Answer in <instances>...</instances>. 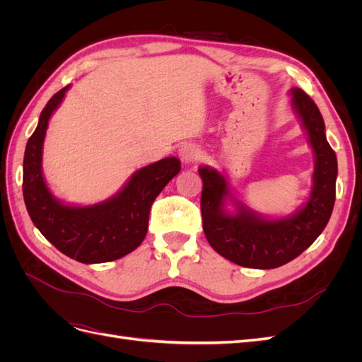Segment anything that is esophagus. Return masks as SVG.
I'll return each instance as SVG.
<instances>
[{"mask_svg": "<svg viewBox=\"0 0 362 362\" xmlns=\"http://www.w3.org/2000/svg\"><path fill=\"white\" fill-rule=\"evenodd\" d=\"M180 157L185 164H192V163H196L201 158V151H199L198 146L193 145V144H185L180 149Z\"/></svg>", "mask_w": 362, "mask_h": 362, "instance_id": "obj_1", "label": "esophagus"}]
</instances>
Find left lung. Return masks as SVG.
Instances as JSON below:
<instances>
[{"label":"left lung","mask_w":362,"mask_h":362,"mask_svg":"<svg viewBox=\"0 0 362 362\" xmlns=\"http://www.w3.org/2000/svg\"><path fill=\"white\" fill-rule=\"evenodd\" d=\"M290 96L314 152L313 189L299 210L279 218L261 216L235 199L217 169H198L204 182L201 211L205 237L217 254L238 266L275 269L287 264L315 242L334 210L338 166L335 152L326 140L323 117L302 89L294 87ZM226 200L235 204L233 214L226 210Z\"/></svg>","instance_id":"1"}]
</instances>
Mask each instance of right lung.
<instances>
[{"label":"right lung","mask_w":362,"mask_h":362,"mask_svg":"<svg viewBox=\"0 0 362 362\" xmlns=\"http://www.w3.org/2000/svg\"><path fill=\"white\" fill-rule=\"evenodd\" d=\"M71 86L63 87L43 108L27 141L23 192L33 223L62 254L84 264L122 258L140 246L148 233L149 210L160 192L181 170L177 157L136 170L112 198L93 205L64 204L52 194L42 172L43 141L52 113Z\"/></svg>","instance_id":"add662e5"}]
</instances>
